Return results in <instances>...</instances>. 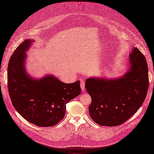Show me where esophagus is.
I'll return each instance as SVG.
<instances>
[{"label":"esophagus","mask_w":154,"mask_h":154,"mask_svg":"<svg viewBox=\"0 0 154 154\" xmlns=\"http://www.w3.org/2000/svg\"><path fill=\"white\" fill-rule=\"evenodd\" d=\"M85 81L83 79H82L81 81V83H80V86H81L82 88V90L83 91L85 90Z\"/></svg>","instance_id":"esophagus-1"}]
</instances>
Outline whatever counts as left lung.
<instances>
[{"label": "left lung", "instance_id": "left-lung-1", "mask_svg": "<svg viewBox=\"0 0 154 154\" xmlns=\"http://www.w3.org/2000/svg\"><path fill=\"white\" fill-rule=\"evenodd\" d=\"M130 68L123 77L107 80L88 78L85 83L91 98L89 113L101 126L114 127L127 121L140 108L149 86L148 66L144 55L134 48Z\"/></svg>", "mask_w": 154, "mask_h": 154}]
</instances>
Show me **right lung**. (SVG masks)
Returning <instances> with one entry per match:
<instances>
[{
	"label": "right lung",
	"mask_w": 154,
	"mask_h": 154,
	"mask_svg": "<svg viewBox=\"0 0 154 154\" xmlns=\"http://www.w3.org/2000/svg\"><path fill=\"white\" fill-rule=\"evenodd\" d=\"M26 39L12 54L7 71V86L12 103L27 121L38 127H51L64 118L66 105L81 93L79 81L64 83L53 76L31 78L25 72Z\"/></svg>",
	"instance_id": "1"
}]
</instances>
